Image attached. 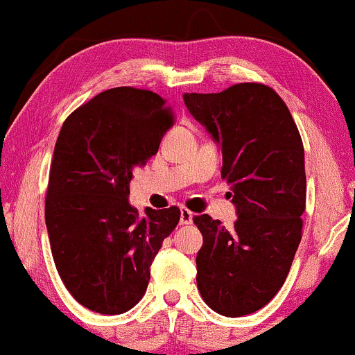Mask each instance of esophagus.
Segmentation results:
<instances>
[{
    "label": "esophagus",
    "mask_w": 355,
    "mask_h": 355,
    "mask_svg": "<svg viewBox=\"0 0 355 355\" xmlns=\"http://www.w3.org/2000/svg\"><path fill=\"white\" fill-rule=\"evenodd\" d=\"M193 223V213L187 208H182L180 210V225H191Z\"/></svg>",
    "instance_id": "esophagus-1"
}]
</instances>
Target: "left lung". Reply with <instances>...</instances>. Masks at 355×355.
<instances>
[{
    "label": "left lung",
    "mask_w": 355,
    "mask_h": 355,
    "mask_svg": "<svg viewBox=\"0 0 355 355\" xmlns=\"http://www.w3.org/2000/svg\"><path fill=\"white\" fill-rule=\"evenodd\" d=\"M183 101L220 144L221 178L238 215L230 230L210 215L193 216L203 234L196 286L215 313L240 318L266 306L291 270L306 210L304 147L270 85L240 83Z\"/></svg>",
    "instance_id": "obj_1"
}]
</instances>
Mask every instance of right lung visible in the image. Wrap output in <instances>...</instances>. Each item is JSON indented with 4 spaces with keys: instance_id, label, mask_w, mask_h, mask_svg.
<instances>
[{
    "instance_id": "add662e5",
    "label": "right lung",
    "mask_w": 355,
    "mask_h": 355,
    "mask_svg": "<svg viewBox=\"0 0 355 355\" xmlns=\"http://www.w3.org/2000/svg\"><path fill=\"white\" fill-rule=\"evenodd\" d=\"M175 115L159 94L123 85L97 94L62 123L46 190V226L55 270L76 301L122 314L144 297L162 243L180 208L127 202L135 166L159 150Z\"/></svg>"
}]
</instances>
